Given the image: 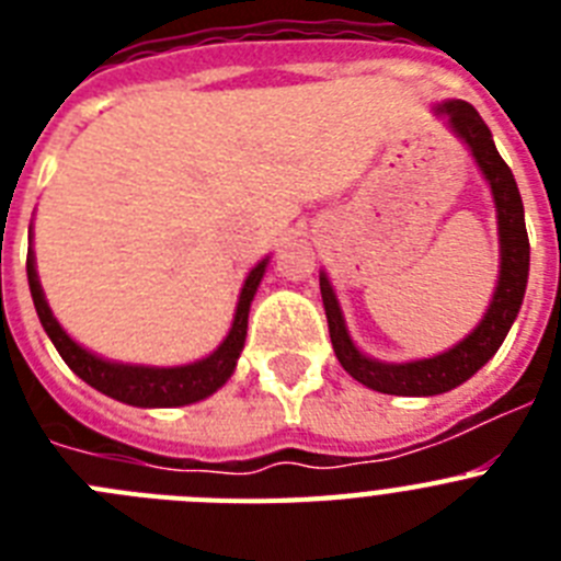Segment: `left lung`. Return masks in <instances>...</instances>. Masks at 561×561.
I'll list each match as a JSON object with an SVG mask.
<instances>
[{"instance_id":"left-lung-1","label":"left lung","mask_w":561,"mask_h":561,"mask_svg":"<svg viewBox=\"0 0 561 561\" xmlns=\"http://www.w3.org/2000/svg\"><path fill=\"white\" fill-rule=\"evenodd\" d=\"M438 112L447 114L455 131L463 137L466 146L472 148L480 171L485 173V180L492 185L494 205H497L500 280L483 323L463 342H458L455 348H449L447 354L433 356V359L404 362V365H385V362L368 359V356L354 348L345 323H342L334 291H331L325 275L320 277V295H323L325 320H329V334L336 359L365 388L390 396L447 393V390L458 388L460 381L478 374L503 345L505 334H508L514 317L523 306L525 284H528V257H531L528 252L531 250H528V232H525L523 199H519L512 168L505 165L503 157L494 148L492 131L478 114V108L469 106L466 101H449L438 106Z\"/></svg>"}]
</instances>
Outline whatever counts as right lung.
<instances>
[{"label": "right lung", "instance_id": "obj_1", "mask_svg": "<svg viewBox=\"0 0 561 561\" xmlns=\"http://www.w3.org/2000/svg\"><path fill=\"white\" fill-rule=\"evenodd\" d=\"M264 270L266 261H261L250 272V277H247L241 297H238L236 320H232L230 334L221 342L219 351H213L202 362L182 365V368H137V365H114V362L98 359V356L83 351L78 342H72L64 334V329L56 323V317H53V311H49L47 300L42 295V284H38L36 266H33V250H27L30 295H33V304H36L38 320H42L44 331L53 340L61 359L87 385H92L101 393L112 396V399L134 404V408H182V404L207 399V396L216 393L230 379V374L236 370L238 354L244 348L247 317H250V304L252 297H255L261 277H264Z\"/></svg>", "mask_w": 561, "mask_h": 561}]
</instances>
